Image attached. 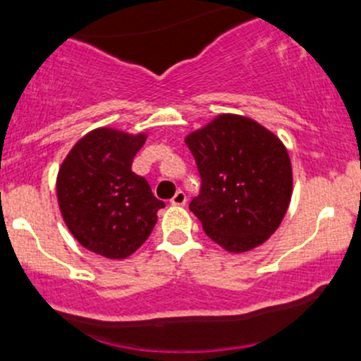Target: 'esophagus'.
Instances as JSON below:
<instances>
[{"label": "esophagus", "mask_w": 361, "mask_h": 361, "mask_svg": "<svg viewBox=\"0 0 361 361\" xmlns=\"http://www.w3.org/2000/svg\"><path fill=\"white\" fill-rule=\"evenodd\" d=\"M171 204H173V206H185V204H187V194H185L183 190H178L176 194H174V197L171 199Z\"/></svg>", "instance_id": "esophagus-1"}]
</instances>
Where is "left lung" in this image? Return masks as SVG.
<instances>
[{
    "label": "left lung",
    "mask_w": 361,
    "mask_h": 361,
    "mask_svg": "<svg viewBox=\"0 0 361 361\" xmlns=\"http://www.w3.org/2000/svg\"><path fill=\"white\" fill-rule=\"evenodd\" d=\"M201 174L190 211L211 241L245 253L267 241L285 218L293 190L288 150L248 116L224 113L185 137Z\"/></svg>",
    "instance_id": "1"
}]
</instances>
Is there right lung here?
<instances>
[{
  "mask_svg": "<svg viewBox=\"0 0 361 361\" xmlns=\"http://www.w3.org/2000/svg\"><path fill=\"white\" fill-rule=\"evenodd\" d=\"M147 134L99 127L76 141L57 174V202L73 238L89 251L122 260L157 224L159 201L133 160Z\"/></svg>",
  "mask_w": 361,
  "mask_h": 361,
  "instance_id": "add662e5",
  "label": "right lung"
}]
</instances>
